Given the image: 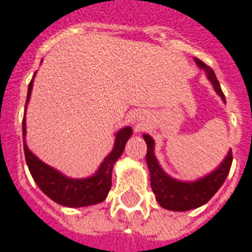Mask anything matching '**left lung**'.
I'll return each instance as SVG.
<instances>
[{
	"instance_id": "1",
	"label": "left lung",
	"mask_w": 252,
	"mask_h": 252,
	"mask_svg": "<svg viewBox=\"0 0 252 252\" xmlns=\"http://www.w3.org/2000/svg\"><path fill=\"white\" fill-rule=\"evenodd\" d=\"M195 62L200 68L206 71V75L210 79V82L213 83L218 96L223 100V103H226L213 68H210L209 65H206L199 59H195ZM143 137L147 143L145 159H147V164H148L149 173H151V188L155 193L156 200L163 209L171 210V211H188V210L197 209L203 204H206L213 196L216 195L217 190L221 188V185L228 177L232 160H233L232 151H229L223 162L218 166V169L210 173L209 176L192 182L174 180L167 176L162 170L160 164L158 163L155 152H154L155 143H154L152 137L148 134H143Z\"/></svg>"
}]
</instances>
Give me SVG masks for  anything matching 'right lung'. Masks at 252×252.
<instances>
[{
	"label": "right lung",
	"instance_id": "add662e5",
	"mask_svg": "<svg viewBox=\"0 0 252 252\" xmlns=\"http://www.w3.org/2000/svg\"><path fill=\"white\" fill-rule=\"evenodd\" d=\"M31 90H32V79L29 85L27 92V101L26 107L30 100ZM26 116V115H24ZM133 130L129 126L121 129L116 133L115 145L111 151L104 162L100 164V167L96 171V174L88 178H68L60 171H57L53 167L45 164L42 160H39L32 152H31L27 144H26V118L23 119V145L26 162L29 166L31 176L34 178L35 184L41 188L45 195L50 197L53 202L59 203L65 207H85V206H93L97 203L105 200L108 195L111 184H112V169L114 164L122 155L125 145L131 136Z\"/></svg>",
	"mask_w": 252,
	"mask_h": 252
}]
</instances>
